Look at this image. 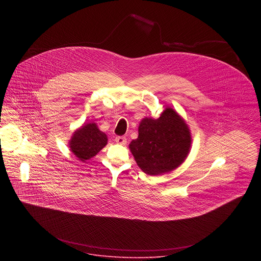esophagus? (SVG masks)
<instances>
[{
	"instance_id": "34e87169",
	"label": "esophagus",
	"mask_w": 261,
	"mask_h": 261,
	"mask_svg": "<svg viewBox=\"0 0 261 261\" xmlns=\"http://www.w3.org/2000/svg\"><path fill=\"white\" fill-rule=\"evenodd\" d=\"M115 143L118 144V145L124 146L126 144V139H125V137H116L115 138Z\"/></svg>"
}]
</instances>
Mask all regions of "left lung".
<instances>
[{
    "mask_svg": "<svg viewBox=\"0 0 261 261\" xmlns=\"http://www.w3.org/2000/svg\"><path fill=\"white\" fill-rule=\"evenodd\" d=\"M191 145V132L185 119L167 107L159 118L145 117L141 120L139 137L128 147L141 170L158 176L180 167Z\"/></svg>",
    "mask_w": 261,
    "mask_h": 261,
    "instance_id": "1",
    "label": "left lung"
}]
</instances>
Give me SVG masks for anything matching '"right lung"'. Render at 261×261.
I'll return each instance as SVG.
<instances>
[{"label":"right lung","mask_w":261,"mask_h":261,"mask_svg":"<svg viewBox=\"0 0 261 261\" xmlns=\"http://www.w3.org/2000/svg\"><path fill=\"white\" fill-rule=\"evenodd\" d=\"M69 149L81 162L90 160L108 145V136L95 122L84 123L69 140Z\"/></svg>","instance_id":"add662e5"}]
</instances>
